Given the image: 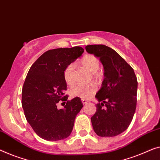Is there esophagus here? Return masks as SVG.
<instances>
[{
    "label": "esophagus",
    "instance_id": "esophagus-1",
    "mask_svg": "<svg viewBox=\"0 0 160 160\" xmlns=\"http://www.w3.org/2000/svg\"><path fill=\"white\" fill-rule=\"evenodd\" d=\"M81 101H82V103L83 104H85V103H88V101H87V100H85V99H82Z\"/></svg>",
    "mask_w": 160,
    "mask_h": 160
}]
</instances>
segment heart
I'll return each mask as SVG.
<instances>
[{
  "label": "heart",
  "mask_w": 160,
  "mask_h": 160,
  "mask_svg": "<svg viewBox=\"0 0 160 160\" xmlns=\"http://www.w3.org/2000/svg\"><path fill=\"white\" fill-rule=\"evenodd\" d=\"M80 64L83 68L89 72H92L93 77L100 78L102 77V72L98 70L100 61L98 58L93 54H86L80 59ZM73 71L74 65L69 64L65 67L63 71V78L65 82L69 85L73 84ZM96 91V86L94 83L89 85H76L70 90V95L72 97H78L82 99L89 98Z\"/></svg>",
  "instance_id": "obj_1"
}]
</instances>
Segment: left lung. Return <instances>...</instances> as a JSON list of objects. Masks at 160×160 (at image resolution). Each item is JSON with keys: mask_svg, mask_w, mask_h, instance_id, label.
<instances>
[{"mask_svg": "<svg viewBox=\"0 0 160 160\" xmlns=\"http://www.w3.org/2000/svg\"><path fill=\"white\" fill-rule=\"evenodd\" d=\"M86 51L99 57L104 68L102 87L95 95L96 112L91 117L95 133L115 137L126 130L137 107V79L133 68L115 50L103 44L87 45Z\"/></svg>", "mask_w": 160, "mask_h": 160, "instance_id": "obj_1", "label": "left lung"}]
</instances>
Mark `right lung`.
<instances>
[{
	"instance_id": "right-lung-1",
	"label": "right lung",
	"mask_w": 160,
	"mask_h": 160,
	"mask_svg": "<svg viewBox=\"0 0 160 160\" xmlns=\"http://www.w3.org/2000/svg\"><path fill=\"white\" fill-rule=\"evenodd\" d=\"M80 47L50 49L42 54L28 70L21 92L25 117L42 139L57 141L68 137L75 119L83 104L80 98L68 101L67 83L63 78L65 67L82 55ZM67 102L58 109L59 101Z\"/></svg>"
}]
</instances>
